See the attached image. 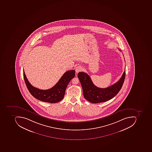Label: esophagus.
<instances>
[{
  "label": "esophagus",
  "mask_w": 152,
  "mask_h": 152,
  "mask_svg": "<svg viewBox=\"0 0 152 152\" xmlns=\"http://www.w3.org/2000/svg\"><path fill=\"white\" fill-rule=\"evenodd\" d=\"M82 66H77L76 68V73H77V72H80L82 71Z\"/></svg>",
  "instance_id": "esophagus-1"
}]
</instances>
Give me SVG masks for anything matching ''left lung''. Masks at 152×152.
<instances>
[{"instance_id": "left-lung-1", "label": "left lung", "mask_w": 152, "mask_h": 152, "mask_svg": "<svg viewBox=\"0 0 152 152\" xmlns=\"http://www.w3.org/2000/svg\"><path fill=\"white\" fill-rule=\"evenodd\" d=\"M125 76V70L118 81L110 86L103 88L94 86L90 77L86 72H80L77 74V77L82 87L84 98L92 103L104 102L114 97L122 88Z\"/></svg>"}]
</instances>
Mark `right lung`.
<instances>
[{
	"label": "right lung",
	"instance_id": "add662e5",
	"mask_svg": "<svg viewBox=\"0 0 152 152\" xmlns=\"http://www.w3.org/2000/svg\"><path fill=\"white\" fill-rule=\"evenodd\" d=\"M75 70L66 71L53 87L47 90H42L31 86L23 70L25 83L31 94L38 100L50 103L58 102L64 98L66 87L71 80L75 77Z\"/></svg>",
	"mask_w": 152,
	"mask_h": 152
}]
</instances>
